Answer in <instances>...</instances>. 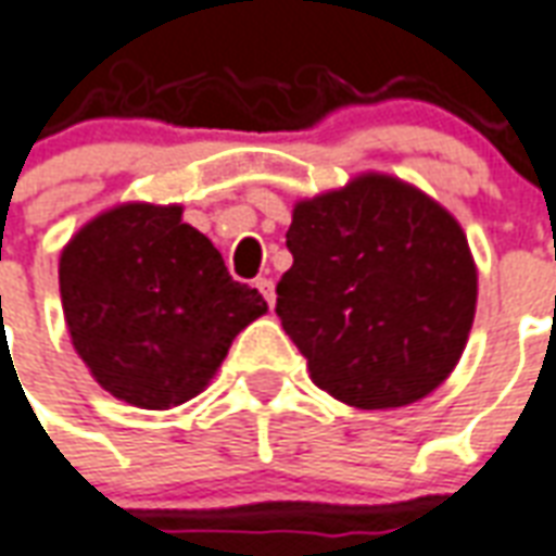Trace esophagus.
I'll use <instances>...</instances> for the list:
<instances>
[{
	"label": "esophagus",
	"mask_w": 556,
	"mask_h": 556,
	"mask_svg": "<svg viewBox=\"0 0 556 556\" xmlns=\"http://www.w3.org/2000/svg\"><path fill=\"white\" fill-rule=\"evenodd\" d=\"M254 287H257L260 293H263V299L269 302V308L275 305V285H271V278H257L254 281Z\"/></svg>",
	"instance_id": "obj_1"
}]
</instances>
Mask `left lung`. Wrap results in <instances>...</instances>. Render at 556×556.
<instances>
[{
	"mask_svg": "<svg viewBox=\"0 0 556 556\" xmlns=\"http://www.w3.org/2000/svg\"><path fill=\"white\" fill-rule=\"evenodd\" d=\"M293 266L275 287L311 380L362 410L419 401L458 365L476 314V266L446 208L392 176L302 200Z\"/></svg>",
	"mask_w": 556,
	"mask_h": 556,
	"instance_id": "obj_1",
	"label": "left lung"
}]
</instances>
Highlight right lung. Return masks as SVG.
<instances>
[{
  "label": "right lung",
  "instance_id": "obj_1",
  "mask_svg": "<svg viewBox=\"0 0 556 556\" xmlns=\"http://www.w3.org/2000/svg\"><path fill=\"white\" fill-rule=\"evenodd\" d=\"M74 350L110 395L167 410L203 392L233 338L266 314L179 206L125 203L98 215L59 260Z\"/></svg>",
  "mask_w": 556,
  "mask_h": 556
}]
</instances>
